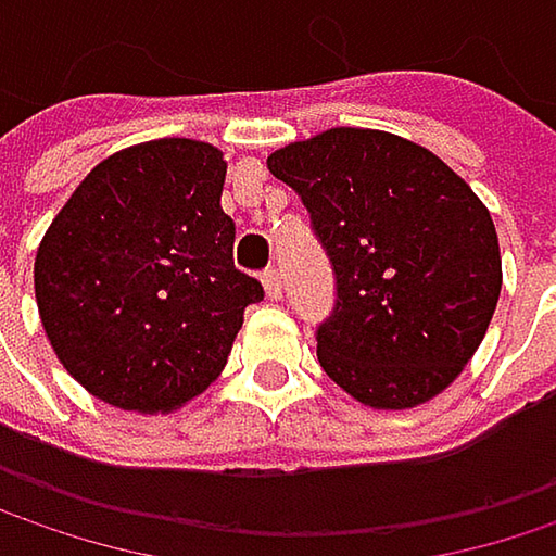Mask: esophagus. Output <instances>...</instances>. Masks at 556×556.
Here are the masks:
<instances>
[{"mask_svg": "<svg viewBox=\"0 0 556 556\" xmlns=\"http://www.w3.org/2000/svg\"><path fill=\"white\" fill-rule=\"evenodd\" d=\"M261 282H264V289H267V295L270 299H279L282 295V279H279V270H264V277H261Z\"/></svg>", "mask_w": 556, "mask_h": 556, "instance_id": "34e87169", "label": "esophagus"}]
</instances>
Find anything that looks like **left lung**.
Masks as SVG:
<instances>
[{
    "label": "left lung",
    "mask_w": 556,
    "mask_h": 556,
    "mask_svg": "<svg viewBox=\"0 0 556 556\" xmlns=\"http://www.w3.org/2000/svg\"><path fill=\"white\" fill-rule=\"evenodd\" d=\"M267 167L299 192L334 267L321 370L387 412L444 392L500 302V238L480 195L428 148L374 128L292 141Z\"/></svg>",
    "instance_id": "obj_1"
}]
</instances>
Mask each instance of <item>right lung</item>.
Here are the masks:
<instances>
[{"instance_id":"add662e5","label":"right lung","mask_w":556,"mask_h":556,"mask_svg":"<svg viewBox=\"0 0 556 556\" xmlns=\"http://www.w3.org/2000/svg\"><path fill=\"white\" fill-rule=\"evenodd\" d=\"M228 164L192 138L105 157L56 212L35 257V299L63 370L141 415L195 399L228 364L264 286L235 267L222 212Z\"/></svg>"}]
</instances>
